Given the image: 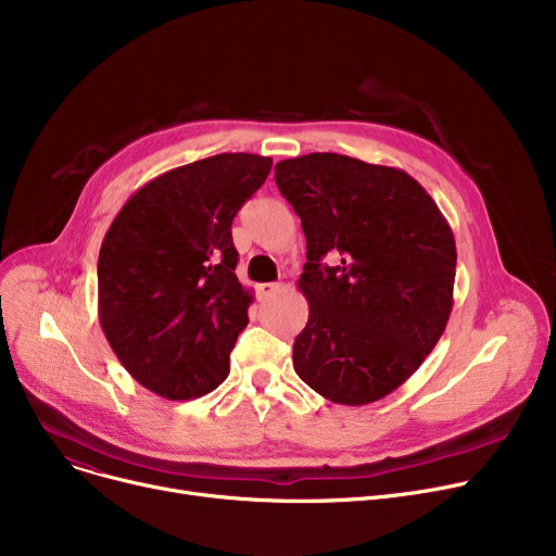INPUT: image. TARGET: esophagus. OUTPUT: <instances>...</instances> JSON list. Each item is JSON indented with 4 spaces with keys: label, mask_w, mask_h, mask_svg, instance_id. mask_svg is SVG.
Returning a JSON list of instances; mask_svg holds the SVG:
<instances>
[{
    "label": "esophagus",
    "mask_w": 556,
    "mask_h": 556,
    "mask_svg": "<svg viewBox=\"0 0 556 556\" xmlns=\"http://www.w3.org/2000/svg\"><path fill=\"white\" fill-rule=\"evenodd\" d=\"M281 288H283V283H277V281H270V283H258V286H256L258 300H268V298H273V295L281 293Z\"/></svg>",
    "instance_id": "34e87169"
}]
</instances>
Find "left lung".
Returning a JSON list of instances; mask_svg holds the SVG:
<instances>
[{
  "label": "left lung",
  "instance_id": "8db88e82",
  "mask_svg": "<svg viewBox=\"0 0 556 556\" xmlns=\"http://www.w3.org/2000/svg\"><path fill=\"white\" fill-rule=\"evenodd\" d=\"M275 182L306 237L298 376L340 405L388 396L421 367L451 317L457 250L448 220L413 175L338 153L281 160ZM331 251L341 254L336 267L321 263Z\"/></svg>",
  "mask_w": 556,
  "mask_h": 556
}]
</instances>
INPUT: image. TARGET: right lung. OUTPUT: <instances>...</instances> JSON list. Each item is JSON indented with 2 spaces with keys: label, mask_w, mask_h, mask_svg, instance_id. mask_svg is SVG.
Returning <instances> with one entry per match:
<instances>
[{
  "label": "right lung",
  "mask_w": 556,
  "mask_h": 556,
  "mask_svg": "<svg viewBox=\"0 0 556 556\" xmlns=\"http://www.w3.org/2000/svg\"><path fill=\"white\" fill-rule=\"evenodd\" d=\"M270 157L220 153L157 175L112 220L99 252V323L139 386L170 401L216 390L248 327L231 220Z\"/></svg>",
  "instance_id": "obj_1"
}]
</instances>
